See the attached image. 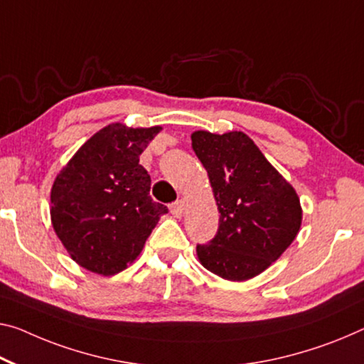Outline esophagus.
I'll return each instance as SVG.
<instances>
[{
    "mask_svg": "<svg viewBox=\"0 0 364 364\" xmlns=\"http://www.w3.org/2000/svg\"><path fill=\"white\" fill-rule=\"evenodd\" d=\"M171 213L176 218H181L183 215V201L182 200H177L176 203L171 205Z\"/></svg>",
    "mask_w": 364,
    "mask_h": 364,
    "instance_id": "1",
    "label": "esophagus"
}]
</instances>
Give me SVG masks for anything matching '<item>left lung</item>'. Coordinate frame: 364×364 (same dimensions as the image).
<instances>
[{
    "mask_svg": "<svg viewBox=\"0 0 364 364\" xmlns=\"http://www.w3.org/2000/svg\"><path fill=\"white\" fill-rule=\"evenodd\" d=\"M192 148L220 211L216 236L197 245L200 264L229 282L260 275L298 236V193L242 132H193Z\"/></svg>",
    "mask_w": 364,
    "mask_h": 364,
    "instance_id": "8db88e82",
    "label": "left lung"
}]
</instances>
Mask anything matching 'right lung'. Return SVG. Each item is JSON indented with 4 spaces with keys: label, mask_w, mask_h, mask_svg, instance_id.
Here are the masks:
<instances>
[{
    "label": "right lung",
    "mask_w": 364,
    "mask_h": 364,
    "mask_svg": "<svg viewBox=\"0 0 364 364\" xmlns=\"http://www.w3.org/2000/svg\"><path fill=\"white\" fill-rule=\"evenodd\" d=\"M161 127L110 124L87 139L55 178L52 226L77 265L102 277L125 270L144 247L167 206L149 197L139 164Z\"/></svg>",
    "instance_id": "add662e5"
}]
</instances>
